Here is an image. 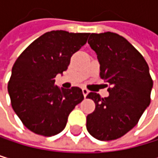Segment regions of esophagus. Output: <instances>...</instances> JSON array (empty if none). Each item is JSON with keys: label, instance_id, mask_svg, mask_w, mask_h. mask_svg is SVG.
<instances>
[{"label": "esophagus", "instance_id": "obj_1", "mask_svg": "<svg viewBox=\"0 0 158 158\" xmlns=\"http://www.w3.org/2000/svg\"><path fill=\"white\" fill-rule=\"evenodd\" d=\"M82 93H83V96L86 97V96L89 94V90L86 89V88H82Z\"/></svg>", "mask_w": 158, "mask_h": 158}]
</instances>
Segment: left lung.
Segmentation results:
<instances>
[{
	"instance_id": "obj_1",
	"label": "left lung",
	"mask_w": 158,
	"mask_h": 158,
	"mask_svg": "<svg viewBox=\"0 0 158 158\" xmlns=\"http://www.w3.org/2000/svg\"><path fill=\"white\" fill-rule=\"evenodd\" d=\"M88 44L97 54L100 77L112 87L104 98L94 92L88 94L96 109L87 116L86 128L98 140H113L137 124L150 105L153 81L142 55L123 37L93 33Z\"/></svg>"
}]
</instances>
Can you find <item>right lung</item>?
Wrapping results in <instances>:
<instances>
[{
    "instance_id": "obj_1",
    "label": "right lung",
    "mask_w": 158,
    "mask_h": 158,
    "mask_svg": "<svg viewBox=\"0 0 158 158\" xmlns=\"http://www.w3.org/2000/svg\"><path fill=\"white\" fill-rule=\"evenodd\" d=\"M89 35L63 30L47 32L15 61L8 94L14 112L31 132L44 136L60 133L69 114L84 98L81 88H60L55 77L68 68L73 54L86 44Z\"/></svg>"
}]
</instances>
